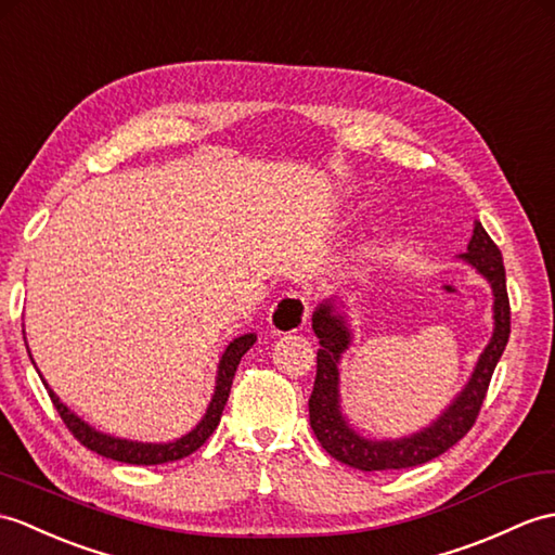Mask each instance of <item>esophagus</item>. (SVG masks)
Masks as SVG:
<instances>
[{
    "label": "esophagus",
    "mask_w": 555,
    "mask_h": 555,
    "mask_svg": "<svg viewBox=\"0 0 555 555\" xmlns=\"http://www.w3.org/2000/svg\"><path fill=\"white\" fill-rule=\"evenodd\" d=\"M309 300L298 291L281 293L276 302L269 309V324L274 333H295L307 324Z\"/></svg>",
    "instance_id": "obj_1"
}]
</instances>
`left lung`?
Masks as SVG:
<instances>
[{"label":"left lung","mask_w":555,"mask_h":555,"mask_svg":"<svg viewBox=\"0 0 555 555\" xmlns=\"http://www.w3.org/2000/svg\"><path fill=\"white\" fill-rule=\"evenodd\" d=\"M468 260L478 272L492 283L494 291V336L487 345L478 366L466 390L459 395L456 402L444 411L440 421H435L430 428H425L418 435L404 437L395 442H376L359 437L350 425L340 416L338 406V359L350 343V333L345 328L343 317L333 314V305H321L312 328L319 338L321 350L317 352V378L314 390L309 395V425L317 435V440L326 452L345 463V466L357 470H399L421 466L444 454L452 449L461 437L473 428L480 416L482 402L489 390V380L496 369V362L506 350L511 336V302L506 291V269L501 260V250L496 243L489 238L480 222H475L473 238L468 243V253L461 255Z\"/></svg>","instance_id":"left-lung-1"}]
</instances>
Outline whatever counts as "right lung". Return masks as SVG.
<instances>
[{
    "mask_svg": "<svg viewBox=\"0 0 555 555\" xmlns=\"http://www.w3.org/2000/svg\"><path fill=\"white\" fill-rule=\"evenodd\" d=\"M253 343H255V336L253 333H248V336H241L227 347V352L222 354V362H219L217 385H215L212 402L208 406V414H205V418L186 437H182V440H177V442H170V444H141V442L115 440V437H111V435H101L94 428H89L85 421L77 418L66 404H61L59 397L49 390V385L47 383L44 385H47L51 402H54V406L59 411L61 421L66 423L70 435L82 447H87L89 452L101 454V456L113 459V461H120V463H132V466H158V463H172V461L191 456L215 433V428L219 425V418H222V411H224V404H227L229 392H231V383H234V373L241 364V357L250 350Z\"/></svg>",
    "mask_w": 555,
    "mask_h": 555,
    "instance_id": "right-lung-1",
    "label": "right lung"
}]
</instances>
